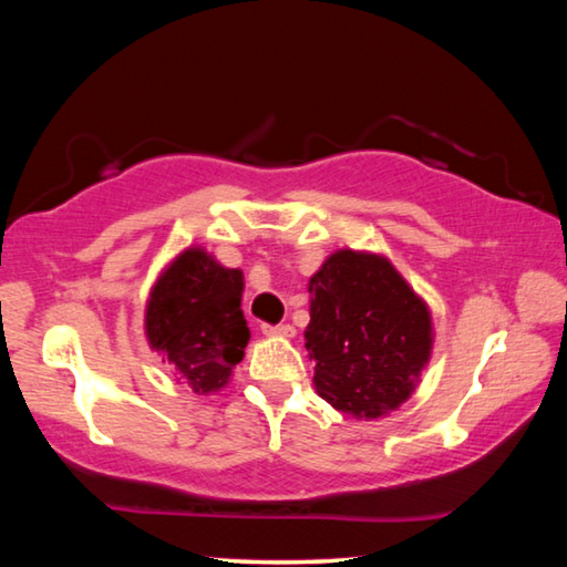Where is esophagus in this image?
Segmentation results:
<instances>
[{
    "label": "esophagus",
    "instance_id": "esophagus-1",
    "mask_svg": "<svg viewBox=\"0 0 567 567\" xmlns=\"http://www.w3.org/2000/svg\"><path fill=\"white\" fill-rule=\"evenodd\" d=\"M262 332L265 334H275V338H292L295 328L290 322H280V324H262Z\"/></svg>",
    "mask_w": 567,
    "mask_h": 567
}]
</instances>
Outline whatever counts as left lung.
<instances>
[{
    "instance_id": "left-lung-1",
    "label": "left lung",
    "mask_w": 567,
    "mask_h": 567,
    "mask_svg": "<svg viewBox=\"0 0 567 567\" xmlns=\"http://www.w3.org/2000/svg\"><path fill=\"white\" fill-rule=\"evenodd\" d=\"M305 348L315 390L352 417H380L415 390L430 358V312L385 257L334 252L310 280Z\"/></svg>"
}]
</instances>
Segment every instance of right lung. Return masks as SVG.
<instances>
[{
  "instance_id": "obj_1",
  "label": "right lung",
  "mask_w": 567,
  "mask_h": 567,
  "mask_svg": "<svg viewBox=\"0 0 567 567\" xmlns=\"http://www.w3.org/2000/svg\"><path fill=\"white\" fill-rule=\"evenodd\" d=\"M243 272L219 267L203 249L182 252L159 277L147 305V338L177 380L205 395L227 385L243 360L249 328Z\"/></svg>"
}]
</instances>
